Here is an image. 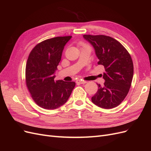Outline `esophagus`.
Listing matches in <instances>:
<instances>
[{
    "instance_id": "1",
    "label": "esophagus",
    "mask_w": 151,
    "mask_h": 151,
    "mask_svg": "<svg viewBox=\"0 0 151 151\" xmlns=\"http://www.w3.org/2000/svg\"><path fill=\"white\" fill-rule=\"evenodd\" d=\"M77 83H79V84H86L87 83V81H83V80H77L76 81Z\"/></svg>"
}]
</instances>
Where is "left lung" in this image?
I'll return each instance as SVG.
<instances>
[{"label": "left lung", "instance_id": "left-lung-1", "mask_svg": "<svg viewBox=\"0 0 151 151\" xmlns=\"http://www.w3.org/2000/svg\"><path fill=\"white\" fill-rule=\"evenodd\" d=\"M94 49L98 65L105 72L104 86L91 98L96 106L111 109L118 106L129 93L134 75V65L129 52L117 40L104 35H83Z\"/></svg>", "mask_w": 151, "mask_h": 151}]
</instances>
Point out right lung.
Returning <instances> with one entry per match:
<instances>
[{
	"mask_svg": "<svg viewBox=\"0 0 151 151\" xmlns=\"http://www.w3.org/2000/svg\"><path fill=\"white\" fill-rule=\"evenodd\" d=\"M71 36L45 40L32 50L26 67V83L31 97L39 106L55 109L64 104L76 83L55 81V72L65 45Z\"/></svg>",
	"mask_w": 151,
	"mask_h": 151,
	"instance_id": "1",
	"label": "right lung"
}]
</instances>
